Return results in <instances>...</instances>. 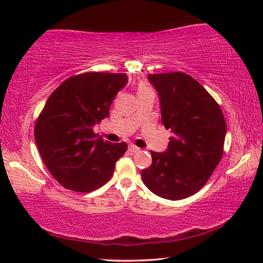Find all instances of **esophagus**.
<instances>
[{
    "label": "esophagus",
    "instance_id": "34e87169",
    "mask_svg": "<svg viewBox=\"0 0 263 263\" xmlns=\"http://www.w3.org/2000/svg\"><path fill=\"white\" fill-rule=\"evenodd\" d=\"M128 151H130L131 153H137V152H139L140 148L137 147V146H135V145H130L128 146Z\"/></svg>",
    "mask_w": 263,
    "mask_h": 263
}]
</instances>
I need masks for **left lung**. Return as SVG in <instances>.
<instances>
[{"mask_svg":"<svg viewBox=\"0 0 263 263\" xmlns=\"http://www.w3.org/2000/svg\"><path fill=\"white\" fill-rule=\"evenodd\" d=\"M158 91L161 121L171 128L167 149L151 152L141 172L145 185L160 197L177 201L194 195L210 179L222 157L226 123L212 96L190 75L149 74Z\"/></svg>","mask_w":263,"mask_h":263,"instance_id":"left-lung-1","label":"left lung"}]
</instances>
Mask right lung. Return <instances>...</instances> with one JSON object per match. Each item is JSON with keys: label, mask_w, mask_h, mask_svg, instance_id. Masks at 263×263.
I'll return each instance as SVG.
<instances>
[{"label": "right lung", "mask_w": 263, "mask_h": 263, "mask_svg": "<svg viewBox=\"0 0 263 263\" xmlns=\"http://www.w3.org/2000/svg\"><path fill=\"white\" fill-rule=\"evenodd\" d=\"M126 74L84 73L69 78L48 97L34 126V139L52 176L65 188L90 193L110 180L126 142L94 133L127 83Z\"/></svg>", "instance_id": "right-lung-1"}]
</instances>
